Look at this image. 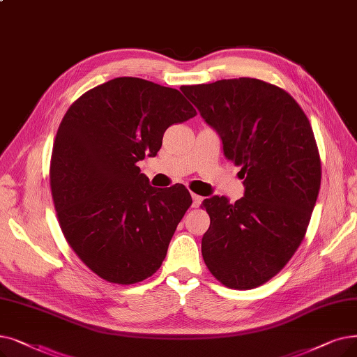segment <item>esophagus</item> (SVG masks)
<instances>
[{"label": "esophagus", "mask_w": 357, "mask_h": 357, "mask_svg": "<svg viewBox=\"0 0 357 357\" xmlns=\"http://www.w3.org/2000/svg\"><path fill=\"white\" fill-rule=\"evenodd\" d=\"M191 197H192V207H198L201 203H203V197L201 195H197L192 192Z\"/></svg>", "instance_id": "esophagus-1"}]
</instances>
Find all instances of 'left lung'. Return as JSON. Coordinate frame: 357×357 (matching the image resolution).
<instances>
[{
  "mask_svg": "<svg viewBox=\"0 0 357 357\" xmlns=\"http://www.w3.org/2000/svg\"><path fill=\"white\" fill-rule=\"evenodd\" d=\"M181 90L219 132L245 187L235 204L219 195L203 201L210 215L201 241L204 262L230 289L258 287L287 264L311 220L321 187L312 127L286 90L258 79Z\"/></svg>",
  "mask_w": 357,
  "mask_h": 357,
  "instance_id": "obj_1",
  "label": "left lung"
}]
</instances>
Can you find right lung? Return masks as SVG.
<instances>
[{
	"label": "right lung",
	"mask_w": 357,
	"mask_h": 357,
	"mask_svg": "<svg viewBox=\"0 0 357 357\" xmlns=\"http://www.w3.org/2000/svg\"><path fill=\"white\" fill-rule=\"evenodd\" d=\"M195 115L176 89L118 77L86 91L61 121L50 169L58 223L103 280L134 284L160 268L192 198L183 185L151 187L137 162Z\"/></svg>",
	"instance_id": "add662e5"
}]
</instances>
